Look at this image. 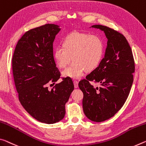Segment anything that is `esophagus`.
<instances>
[{"mask_svg": "<svg viewBox=\"0 0 146 146\" xmlns=\"http://www.w3.org/2000/svg\"><path fill=\"white\" fill-rule=\"evenodd\" d=\"M74 82V86H75V88H77L78 87V82L77 81V80H74L73 81Z\"/></svg>", "mask_w": 146, "mask_h": 146, "instance_id": "1", "label": "esophagus"}]
</instances>
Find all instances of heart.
Returning a JSON list of instances; mask_svg holds the SVG:
<instances>
[{
    "instance_id": "1",
    "label": "heart",
    "mask_w": 146,
    "mask_h": 146,
    "mask_svg": "<svg viewBox=\"0 0 146 146\" xmlns=\"http://www.w3.org/2000/svg\"><path fill=\"white\" fill-rule=\"evenodd\" d=\"M63 47H57L53 56L59 68H64L73 57V64L62 71L64 77L82 78L86 71L96 69L102 60L105 45L100 37L73 32L64 39Z\"/></svg>"
}]
</instances>
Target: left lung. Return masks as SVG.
<instances>
[{"label": "left lung", "instance_id": "8db88e82", "mask_svg": "<svg viewBox=\"0 0 146 146\" xmlns=\"http://www.w3.org/2000/svg\"><path fill=\"white\" fill-rule=\"evenodd\" d=\"M90 28L103 31L107 45L100 64L86 79L80 80L78 86L84 94L82 107L86 116L91 121L102 122L114 116L125 103L133 82L135 62L123 34L100 25ZM90 81L101 86L94 87Z\"/></svg>", "mask_w": 146, "mask_h": 146}]
</instances>
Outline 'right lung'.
I'll return each instance as SVG.
<instances>
[{
  "mask_svg": "<svg viewBox=\"0 0 146 146\" xmlns=\"http://www.w3.org/2000/svg\"><path fill=\"white\" fill-rule=\"evenodd\" d=\"M54 24L30 30L18 41L12 58V69L21 104L38 121L47 124L64 118L65 105L74 84L71 78H64L51 90L60 73L53 56V42L60 31ZM51 85V84H50Z\"/></svg>",
  "mask_w": 146,
  "mask_h": 146,
  "instance_id": "add662e5",
  "label": "right lung"
}]
</instances>
